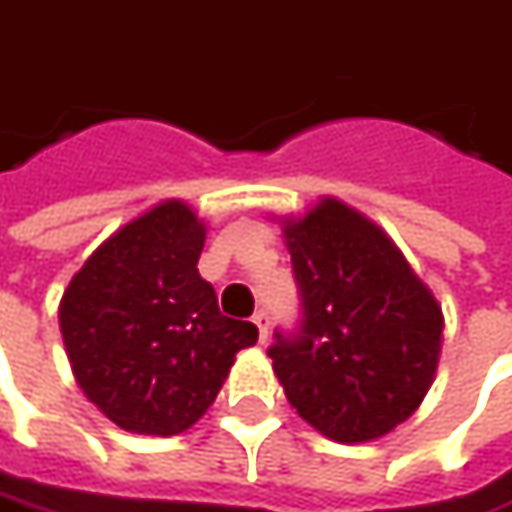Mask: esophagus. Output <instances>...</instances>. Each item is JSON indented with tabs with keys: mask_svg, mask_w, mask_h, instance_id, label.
Masks as SVG:
<instances>
[{
	"mask_svg": "<svg viewBox=\"0 0 512 512\" xmlns=\"http://www.w3.org/2000/svg\"><path fill=\"white\" fill-rule=\"evenodd\" d=\"M252 323L257 326V341L266 344V338H269V315H266V312H257L255 318H252Z\"/></svg>",
	"mask_w": 512,
	"mask_h": 512,
	"instance_id": "34e87169",
	"label": "esophagus"
}]
</instances>
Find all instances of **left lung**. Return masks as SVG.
Returning a JSON list of instances; mask_svg holds the SVG:
<instances>
[{
	"label": "left lung",
	"instance_id": "obj_1",
	"mask_svg": "<svg viewBox=\"0 0 512 512\" xmlns=\"http://www.w3.org/2000/svg\"><path fill=\"white\" fill-rule=\"evenodd\" d=\"M306 323L269 349L298 415L332 441L392 433L433 387L444 312L375 220L323 194L278 217Z\"/></svg>",
	"mask_w": 512,
	"mask_h": 512
}]
</instances>
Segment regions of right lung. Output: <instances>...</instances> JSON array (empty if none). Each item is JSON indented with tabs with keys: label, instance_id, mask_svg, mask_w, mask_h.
<instances>
[{
	"label": "right lung",
	"instance_id": "right-lung-1",
	"mask_svg": "<svg viewBox=\"0 0 512 512\" xmlns=\"http://www.w3.org/2000/svg\"><path fill=\"white\" fill-rule=\"evenodd\" d=\"M206 232L186 200H160L108 234L62 292L74 381L125 433H186L257 341L255 323L220 315L197 272Z\"/></svg>",
	"mask_w": 512,
	"mask_h": 512
}]
</instances>
